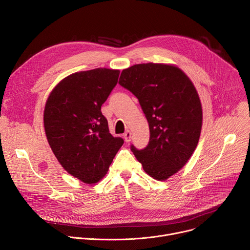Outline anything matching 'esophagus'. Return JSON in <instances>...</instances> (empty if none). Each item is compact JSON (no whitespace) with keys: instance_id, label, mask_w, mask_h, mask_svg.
Instances as JSON below:
<instances>
[{"instance_id":"obj_1","label":"esophagus","mask_w":250,"mask_h":250,"mask_svg":"<svg viewBox=\"0 0 250 250\" xmlns=\"http://www.w3.org/2000/svg\"><path fill=\"white\" fill-rule=\"evenodd\" d=\"M124 138H125V143H129L130 140H131V132H130L129 130H126V131L124 133Z\"/></svg>"}]
</instances>
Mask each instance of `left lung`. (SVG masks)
<instances>
[{
  "instance_id": "8db88e82",
  "label": "left lung",
  "mask_w": 250,
  "mask_h": 250,
  "mask_svg": "<svg viewBox=\"0 0 250 250\" xmlns=\"http://www.w3.org/2000/svg\"><path fill=\"white\" fill-rule=\"evenodd\" d=\"M119 83L139 99L149 126L145 149L131 150L144 170L167 180L183 168L195 150L202 126L197 90L171 63H138L123 70Z\"/></svg>"
}]
</instances>
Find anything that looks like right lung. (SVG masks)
Segmentation results:
<instances>
[{"label":"right lung","instance_id":"1","mask_svg":"<svg viewBox=\"0 0 250 250\" xmlns=\"http://www.w3.org/2000/svg\"><path fill=\"white\" fill-rule=\"evenodd\" d=\"M120 70L74 73L60 81L43 109L48 143L63 169L86 185L106 174L124 140L112 137L101 107L116 86Z\"/></svg>","mask_w":250,"mask_h":250}]
</instances>
